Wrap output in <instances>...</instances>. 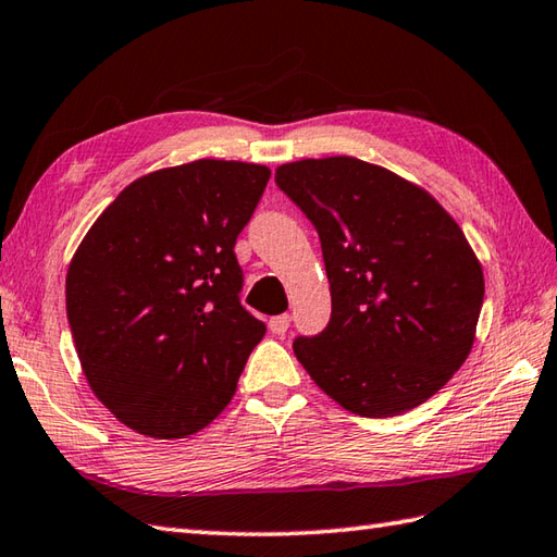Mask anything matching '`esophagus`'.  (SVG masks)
I'll return each instance as SVG.
<instances>
[{
    "instance_id": "obj_1",
    "label": "esophagus",
    "mask_w": 557,
    "mask_h": 557,
    "mask_svg": "<svg viewBox=\"0 0 557 557\" xmlns=\"http://www.w3.org/2000/svg\"><path fill=\"white\" fill-rule=\"evenodd\" d=\"M289 313H280V315H272L270 319V333L272 335H285L287 333V329H289Z\"/></svg>"
}]
</instances>
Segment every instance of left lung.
Returning a JSON list of instances; mask_svg holds the SVG:
<instances>
[{"instance_id": "8db88e82", "label": "left lung", "mask_w": 557, "mask_h": 557, "mask_svg": "<svg viewBox=\"0 0 557 557\" xmlns=\"http://www.w3.org/2000/svg\"><path fill=\"white\" fill-rule=\"evenodd\" d=\"M275 181L321 238L333 313L294 355L362 418L418 408L475 341L483 265L454 216L398 173L355 157L282 163Z\"/></svg>"}]
</instances>
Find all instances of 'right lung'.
<instances>
[{"label":"right lung","mask_w":557,"mask_h":557,"mask_svg":"<svg viewBox=\"0 0 557 557\" xmlns=\"http://www.w3.org/2000/svg\"><path fill=\"white\" fill-rule=\"evenodd\" d=\"M268 178V166L224 159L151 171L74 250L64 297L82 372L137 434L190 437L234 398L265 335L238 301L234 246Z\"/></svg>","instance_id":"right-lung-1"}]
</instances>
